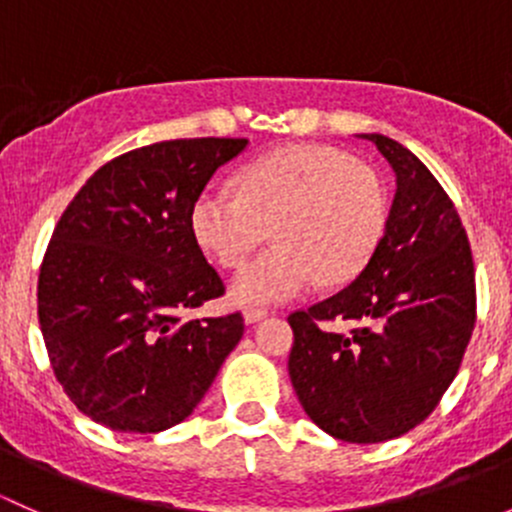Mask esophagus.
Masks as SVG:
<instances>
[{
  "instance_id": "obj_1",
  "label": "esophagus",
  "mask_w": 512,
  "mask_h": 512,
  "mask_svg": "<svg viewBox=\"0 0 512 512\" xmlns=\"http://www.w3.org/2000/svg\"><path fill=\"white\" fill-rule=\"evenodd\" d=\"M265 317H270V312L262 307H247L245 309V322L247 324H255V322H262Z\"/></svg>"
}]
</instances>
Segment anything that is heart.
<instances>
[{"label":"heart","instance_id":"obj_1","mask_svg":"<svg viewBox=\"0 0 512 512\" xmlns=\"http://www.w3.org/2000/svg\"><path fill=\"white\" fill-rule=\"evenodd\" d=\"M389 200L369 165L332 146H282L247 163L240 193L200 190L190 232L200 250L237 267L270 235L277 245L232 280L240 304H275L327 280L349 282L369 265L384 237Z\"/></svg>","mask_w":512,"mask_h":512}]
</instances>
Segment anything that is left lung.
I'll return each instance as SVG.
<instances>
[{
  "label": "left lung",
  "instance_id": "1",
  "mask_svg": "<svg viewBox=\"0 0 512 512\" xmlns=\"http://www.w3.org/2000/svg\"><path fill=\"white\" fill-rule=\"evenodd\" d=\"M359 138L396 173L384 237L352 285L289 314L287 366L322 431L381 443L418 426L456 379L476 327V270L461 218L431 170L394 138Z\"/></svg>",
  "mask_w": 512,
  "mask_h": 512
}]
</instances>
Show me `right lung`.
Listing matches in <instances>:
<instances>
[{"instance_id":"1","label":"right lung","mask_w":512,"mask_h":512,"mask_svg":"<svg viewBox=\"0 0 512 512\" xmlns=\"http://www.w3.org/2000/svg\"><path fill=\"white\" fill-rule=\"evenodd\" d=\"M247 138H180L96 170L54 227L39 272L51 369L76 409L123 433L193 414L245 332L242 314H180L225 285L190 232V205Z\"/></svg>"}]
</instances>
